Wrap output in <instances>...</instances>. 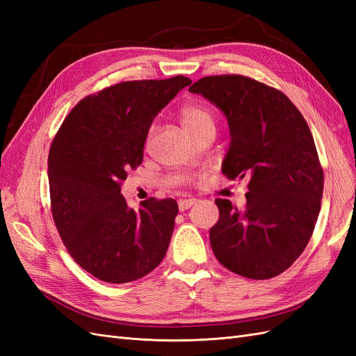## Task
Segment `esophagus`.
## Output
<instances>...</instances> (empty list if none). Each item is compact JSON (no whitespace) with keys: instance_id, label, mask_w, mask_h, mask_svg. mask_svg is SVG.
Wrapping results in <instances>:
<instances>
[{"instance_id":"1","label":"esophagus","mask_w":356,"mask_h":356,"mask_svg":"<svg viewBox=\"0 0 356 356\" xmlns=\"http://www.w3.org/2000/svg\"><path fill=\"white\" fill-rule=\"evenodd\" d=\"M196 203V199H186V200H179L178 203V208L179 211H187L188 208H191L193 204Z\"/></svg>"}]
</instances>
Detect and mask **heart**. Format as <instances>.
Returning a JSON list of instances; mask_svg holds the SVG:
<instances>
[{
  "label": "heart",
  "instance_id": "b5f03b06",
  "mask_svg": "<svg viewBox=\"0 0 356 356\" xmlns=\"http://www.w3.org/2000/svg\"><path fill=\"white\" fill-rule=\"evenodd\" d=\"M179 118L181 123L195 138L208 129L215 131V117L212 111L199 102H190L182 106L179 110Z\"/></svg>",
  "mask_w": 356,
  "mask_h": 356
}]
</instances>
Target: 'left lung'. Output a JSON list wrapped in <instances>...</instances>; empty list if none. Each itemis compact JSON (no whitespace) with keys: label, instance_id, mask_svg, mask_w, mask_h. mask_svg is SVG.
Returning a JSON list of instances; mask_svg holds the SVG:
<instances>
[{"label":"left lung","instance_id":"8db88e82","mask_svg":"<svg viewBox=\"0 0 356 356\" xmlns=\"http://www.w3.org/2000/svg\"><path fill=\"white\" fill-rule=\"evenodd\" d=\"M215 104L230 127L222 163L229 179L248 178L246 207L227 199L209 241L217 260L248 279L285 272L305 251L324 191L314 136L297 106L275 88L239 74L209 75L188 88Z\"/></svg>","mask_w":356,"mask_h":356}]
</instances>
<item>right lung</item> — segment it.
Instances as JSON below:
<instances>
[{"label":"right lung","mask_w":356,"mask_h":356,"mask_svg":"<svg viewBox=\"0 0 356 356\" xmlns=\"http://www.w3.org/2000/svg\"><path fill=\"white\" fill-rule=\"evenodd\" d=\"M188 84L184 75L113 84L75 105L53 138V221L74 261L104 282L136 281L168 251L178 203L149 197L135 211L120 190L143 163L156 114Z\"/></svg>","instance_id":"add662e5"}]
</instances>
